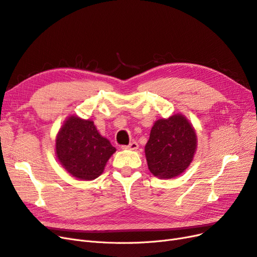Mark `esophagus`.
Instances as JSON below:
<instances>
[{
  "instance_id": "1",
  "label": "esophagus",
  "mask_w": 257,
  "mask_h": 257,
  "mask_svg": "<svg viewBox=\"0 0 257 257\" xmlns=\"http://www.w3.org/2000/svg\"><path fill=\"white\" fill-rule=\"evenodd\" d=\"M138 148H139V146L136 141H133V143H131L130 145L122 147L123 150H131V151H136V150H138Z\"/></svg>"
}]
</instances>
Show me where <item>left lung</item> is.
I'll use <instances>...</instances> for the list:
<instances>
[{"mask_svg": "<svg viewBox=\"0 0 257 257\" xmlns=\"http://www.w3.org/2000/svg\"><path fill=\"white\" fill-rule=\"evenodd\" d=\"M197 146L196 130L184 114L158 119L145 147L150 172L163 180L176 178L191 164Z\"/></svg>", "mask_w": 257, "mask_h": 257, "instance_id": "left-lung-1", "label": "left lung"}]
</instances>
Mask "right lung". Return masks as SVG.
Masks as SVG:
<instances>
[{
    "instance_id": "obj_1",
    "label": "right lung",
    "mask_w": 257,
    "mask_h": 257,
    "mask_svg": "<svg viewBox=\"0 0 257 257\" xmlns=\"http://www.w3.org/2000/svg\"><path fill=\"white\" fill-rule=\"evenodd\" d=\"M56 157L73 178L92 181L103 173L106 163L116 152L90 119L69 116L55 139Z\"/></svg>"
}]
</instances>
